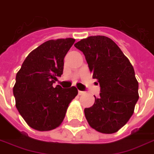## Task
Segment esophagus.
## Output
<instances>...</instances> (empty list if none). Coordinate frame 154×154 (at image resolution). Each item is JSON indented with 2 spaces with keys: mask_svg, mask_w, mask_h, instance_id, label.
Segmentation results:
<instances>
[{
  "mask_svg": "<svg viewBox=\"0 0 154 154\" xmlns=\"http://www.w3.org/2000/svg\"><path fill=\"white\" fill-rule=\"evenodd\" d=\"M78 92H79V95H84V94H85V92H84V91H79V90Z\"/></svg>",
  "mask_w": 154,
  "mask_h": 154,
  "instance_id": "obj_1",
  "label": "esophagus"
}]
</instances>
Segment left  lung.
Instances as JSON below:
<instances>
[{
    "instance_id": "obj_1",
    "label": "left lung",
    "mask_w": 154,
    "mask_h": 154,
    "mask_svg": "<svg viewBox=\"0 0 154 154\" xmlns=\"http://www.w3.org/2000/svg\"><path fill=\"white\" fill-rule=\"evenodd\" d=\"M75 47L83 52L100 87L94 105L84 109L87 121L99 132H117L130 119L139 99L133 66L119 47L104 35L83 39Z\"/></svg>"
}]
</instances>
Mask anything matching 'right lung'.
Here are the masks:
<instances>
[{
    "mask_svg": "<svg viewBox=\"0 0 154 154\" xmlns=\"http://www.w3.org/2000/svg\"><path fill=\"white\" fill-rule=\"evenodd\" d=\"M75 40H50L32 51L16 75L13 88L17 109L35 130L46 131L62 124L69 104L78 94L75 87L53 84L63 72L64 57Z\"/></svg>",
    "mask_w": 154,
    "mask_h": 154,
    "instance_id": "1",
    "label": "right lung"
}]
</instances>
